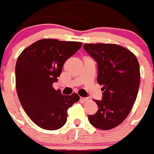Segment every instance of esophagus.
Masks as SVG:
<instances>
[{
    "instance_id": "obj_1",
    "label": "esophagus",
    "mask_w": 154,
    "mask_h": 154,
    "mask_svg": "<svg viewBox=\"0 0 154 154\" xmlns=\"http://www.w3.org/2000/svg\"><path fill=\"white\" fill-rule=\"evenodd\" d=\"M80 101H82V102H87V101H89V98H87V97H80Z\"/></svg>"
}]
</instances>
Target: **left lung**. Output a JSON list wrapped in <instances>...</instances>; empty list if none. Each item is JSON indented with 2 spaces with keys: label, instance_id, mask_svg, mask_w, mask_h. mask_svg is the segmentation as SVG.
<instances>
[{
  "label": "left lung",
  "instance_id": "8db88e82",
  "mask_svg": "<svg viewBox=\"0 0 154 154\" xmlns=\"http://www.w3.org/2000/svg\"><path fill=\"white\" fill-rule=\"evenodd\" d=\"M85 51L97 61V81L103 85L102 100H95L98 111L88 116L95 128L109 130L127 118L137 96L140 67L135 55L114 44H84Z\"/></svg>",
  "mask_w": 154,
  "mask_h": 154
}]
</instances>
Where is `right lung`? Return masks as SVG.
I'll use <instances>...</instances> for the list:
<instances>
[{"label":"right lung","mask_w":154,"mask_h":154,"mask_svg":"<svg viewBox=\"0 0 154 154\" xmlns=\"http://www.w3.org/2000/svg\"><path fill=\"white\" fill-rule=\"evenodd\" d=\"M82 46L78 42L45 38L32 44L20 54L15 67L19 100L31 120L46 130L61 128L67 122V109L80 100L77 93L64 96L55 90L67 58Z\"/></svg>","instance_id":"1"}]
</instances>
